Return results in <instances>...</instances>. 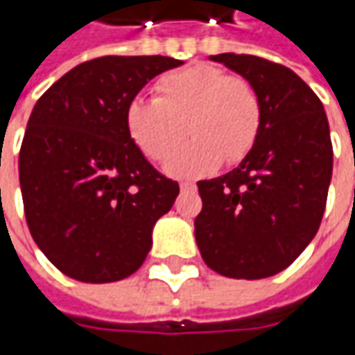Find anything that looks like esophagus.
I'll return each instance as SVG.
<instances>
[{"label":"esophagus","mask_w":355,"mask_h":355,"mask_svg":"<svg viewBox=\"0 0 355 355\" xmlns=\"http://www.w3.org/2000/svg\"><path fill=\"white\" fill-rule=\"evenodd\" d=\"M180 187H182V191H191V189H196V184L193 182H182Z\"/></svg>","instance_id":"obj_1"}]
</instances>
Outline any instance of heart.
Instances as JSON below:
<instances>
[{"label": "heart", "instance_id": "obj_1", "mask_svg": "<svg viewBox=\"0 0 355 355\" xmlns=\"http://www.w3.org/2000/svg\"><path fill=\"white\" fill-rule=\"evenodd\" d=\"M126 130L144 156L162 162L174 153L166 170L175 178L205 175L225 164H237L251 152L263 124V103L251 80L227 76L219 67L196 62L164 75L154 87V101L132 98Z\"/></svg>", "mask_w": 355, "mask_h": 355}]
</instances>
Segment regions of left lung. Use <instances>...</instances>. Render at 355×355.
Listing matches in <instances>:
<instances>
[{
  "instance_id": "obj_1",
  "label": "left lung",
  "mask_w": 355,
  "mask_h": 355,
  "mask_svg": "<svg viewBox=\"0 0 355 355\" xmlns=\"http://www.w3.org/2000/svg\"><path fill=\"white\" fill-rule=\"evenodd\" d=\"M211 61L254 85L263 124L235 170L198 182L196 241L215 272L266 279L293 265L318 233L334 156L328 118L314 90L279 62L235 53Z\"/></svg>"
}]
</instances>
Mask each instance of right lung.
<instances>
[{
  "label": "right lung",
  "mask_w": 355,
  "mask_h": 355,
  "mask_svg": "<svg viewBox=\"0 0 355 355\" xmlns=\"http://www.w3.org/2000/svg\"><path fill=\"white\" fill-rule=\"evenodd\" d=\"M180 64L162 55L98 57L35 104L19 152L23 209L37 247L62 275L114 282L146 261L180 185L130 140L124 114L148 80Z\"/></svg>",
  "instance_id": "add662e5"
}]
</instances>
